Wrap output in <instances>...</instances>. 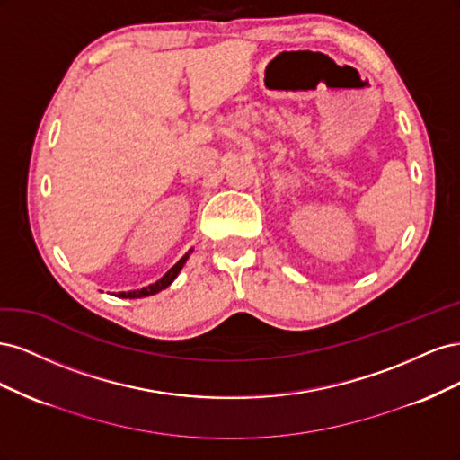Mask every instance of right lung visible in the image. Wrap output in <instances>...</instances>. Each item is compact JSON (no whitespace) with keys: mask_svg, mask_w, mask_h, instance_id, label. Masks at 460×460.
Masks as SVG:
<instances>
[{"mask_svg":"<svg viewBox=\"0 0 460 460\" xmlns=\"http://www.w3.org/2000/svg\"><path fill=\"white\" fill-rule=\"evenodd\" d=\"M193 252V249H190V252L180 259L174 267L166 272L163 278H159V280L155 282V284H149L147 288H142V289H134V291H119V294H115V297H122V299H137V297H147V296H155V294H159V291H163V289H166L169 288L174 280H176V276L180 274V270H182V267L186 264V261H188V257H190V253Z\"/></svg>","mask_w":460,"mask_h":460,"instance_id":"right-lung-1","label":"right lung"}]
</instances>
